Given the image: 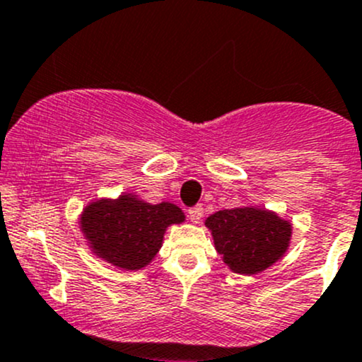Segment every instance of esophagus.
Masks as SVG:
<instances>
[{"label":"esophagus","mask_w":362,"mask_h":362,"mask_svg":"<svg viewBox=\"0 0 362 362\" xmlns=\"http://www.w3.org/2000/svg\"><path fill=\"white\" fill-rule=\"evenodd\" d=\"M202 216H204V207L202 206H195V207L188 209L189 221L195 223V225L200 221V219H202Z\"/></svg>","instance_id":"obj_1"}]
</instances>
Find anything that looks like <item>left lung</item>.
<instances>
[{
	"label": "left lung",
	"mask_w": 362,
	"mask_h": 362,
	"mask_svg": "<svg viewBox=\"0 0 362 362\" xmlns=\"http://www.w3.org/2000/svg\"><path fill=\"white\" fill-rule=\"evenodd\" d=\"M223 262L235 274H259L284 256L291 223L258 207L225 209L206 219Z\"/></svg>",
	"instance_id": "1"
}]
</instances>
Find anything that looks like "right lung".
<instances>
[{"instance_id":"right-lung-1","label":"right lung","mask_w":362,"mask_h":362,"mask_svg":"<svg viewBox=\"0 0 362 362\" xmlns=\"http://www.w3.org/2000/svg\"><path fill=\"white\" fill-rule=\"evenodd\" d=\"M182 221L185 214L174 204L151 206L136 195H122L88 204L80 226L95 256L124 270H139L162 247L167 226Z\"/></svg>"}]
</instances>
